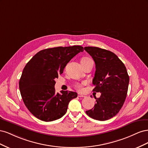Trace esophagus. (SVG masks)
Returning <instances> with one entry per match:
<instances>
[{"mask_svg": "<svg viewBox=\"0 0 148 148\" xmlns=\"http://www.w3.org/2000/svg\"><path fill=\"white\" fill-rule=\"evenodd\" d=\"M78 96L79 97H85L84 95H82V94H80V93H78Z\"/></svg>", "mask_w": 148, "mask_h": 148, "instance_id": "34e87169", "label": "esophagus"}]
</instances>
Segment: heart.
Returning <instances> with one entry per match:
<instances>
[{"mask_svg":"<svg viewBox=\"0 0 148 148\" xmlns=\"http://www.w3.org/2000/svg\"><path fill=\"white\" fill-rule=\"evenodd\" d=\"M90 59L89 58H87V57H85V58H83V59H82V61H83V60H89ZM84 84V83H77L75 84V88H77V89H78V90H80V89H82V86Z\"/></svg>","mask_w":148,"mask_h":148,"instance_id":"heart-1","label":"heart"}]
</instances>
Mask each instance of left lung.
<instances>
[{
  "label": "left lung",
  "mask_w": 148,
  "mask_h": 148,
  "mask_svg": "<svg viewBox=\"0 0 148 148\" xmlns=\"http://www.w3.org/2000/svg\"><path fill=\"white\" fill-rule=\"evenodd\" d=\"M96 64L93 91L101 92L92 109L86 111L89 117L104 121L117 115L126 99L129 76L124 64L114 53L97 47H85Z\"/></svg>",
  "instance_id": "8db88e82"
}]
</instances>
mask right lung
Listing matches in <instances>:
<instances>
[{
    "label": "right lung",
    "mask_w": 148,
    "mask_h": 148,
    "mask_svg": "<svg viewBox=\"0 0 148 148\" xmlns=\"http://www.w3.org/2000/svg\"><path fill=\"white\" fill-rule=\"evenodd\" d=\"M83 51L80 46L49 48L38 52L26 64L19 88L25 105L36 117L51 122L66 114L70 101L77 97V93L56 92L55 79L70 60Z\"/></svg>",
    "instance_id": "right-lung-1"
}]
</instances>
